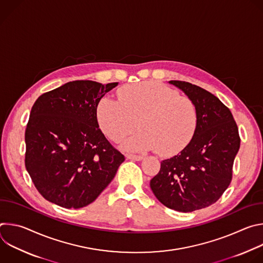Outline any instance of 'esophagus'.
<instances>
[{
  "label": "esophagus",
  "instance_id": "1",
  "mask_svg": "<svg viewBox=\"0 0 263 263\" xmlns=\"http://www.w3.org/2000/svg\"><path fill=\"white\" fill-rule=\"evenodd\" d=\"M127 159H130V160H135V161H140L143 159L142 156H138V155H132V154H127L126 155Z\"/></svg>",
  "mask_w": 263,
  "mask_h": 263
}]
</instances>
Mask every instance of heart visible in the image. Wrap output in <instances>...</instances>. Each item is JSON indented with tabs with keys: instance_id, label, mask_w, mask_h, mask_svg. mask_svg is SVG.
I'll use <instances>...</instances> for the list:
<instances>
[{
	"instance_id": "heart-1",
	"label": "heart",
	"mask_w": 263,
	"mask_h": 263,
	"mask_svg": "<svg viewBox=\"0 0 263 263\" xmlns=\"http://www.w3.org/2000/svg\"><path fill=\"white\" fill-rule=\"evenodd\" d=\"M97 119L102 131L112 140H120L127 151L156 149L161 156L180 153L189 144L198 125V111L187 97L158 82H141L122 87L118 101L102 98L97 105Z\"/></svg>"
}]
</instances>
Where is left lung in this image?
I'll return each mask as SVG.
<instances>
[{
	"instance_id": "8db88e82",
	"label": "left lung",
	"mask_w": 263,
	"mask_h": 263,
	"mask_svg": "<svg viewBox=\"0 0 263 263\" xmlns=\"http://www.w3.org/2000/svg\"><path fill=\"white\" fill-rule=\"evenodd\" d=\"M168 83L194 102L198 125L180 154L161 161L149 186L167 208L192 212L212 205L228 189L240 138L231 111L218 98L189 82Z\"/></svg>"
}]
</instances>
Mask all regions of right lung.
I'll list each match as a JSON object with an SVG mask.
<instances>
[{
  "label": "right lung",
  "instance_id": "right-lung-1",
  "mask_svg": "<svg viewBox=\"0 0 263 263\" xmlns=\"http://www.w3.org/2000/svg\"><path fill=\"white\" fill-rule=\"evenodd\" d=\"M118 84L72 81L35 101L25 132V165L49 202L74 209L89 205L124 162L97 119L99 101Z\"/></svg>",
  "mask_w": 263,
  "mask_h": 263
}]
</instances>
